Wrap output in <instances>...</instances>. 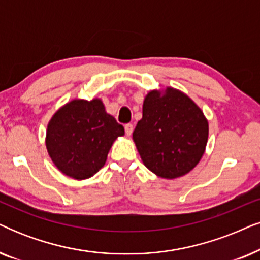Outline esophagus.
<instances>
[{
	"mask_svg": "<svg viewBox=\"0 0 260 260\" xmlns=\"http://www.w3.org/2000/svg\"><path fill=\"white\" fill-rule=\"evenodd\" d=\"M133 130H134L133 124H126V125H125V134L127 135V136H130V135L133 134Z\"/></svg>",
	"mask_w": 260,
	"mask_h": 260,
	"instance_id": "obj_1",
	"label": "esophagus"
}]
</instances>
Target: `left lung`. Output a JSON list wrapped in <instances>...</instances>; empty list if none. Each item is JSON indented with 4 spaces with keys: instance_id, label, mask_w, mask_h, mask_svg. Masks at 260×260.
Listing matches in <instances>:
<instances>
[{
    "instance_id": "8db88e82",
    "label": "left lung",
    "mask_w": 260,
    "mask_h": 260,
    "mask_svg": "<svg viewBox=\"0 0 260 260\" xmlns=\"http://www.w3.org/2000/svg\"><path fill=\"white\" fill-rule=\"evenodd\" d=\"M142 119L133 138L144 166L157 177L174 179L188 173L203 156L207 118L180 90H151L143 101Z\"/></svg>"
}]
</instances>
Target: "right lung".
Instances as JSON below:
<instances>
[{"label": "right lung", "mask_w": 260, "mask_h": 260, "mask_svg": "<svg viewBox=\"0 0 260 260\" xmlns=\"http://www.w3.org/2000/svg\"><path fill=\"white\" fill-rule=\"evenodd\" d=\"M124 127L105 111L103 101L75 99L53 114L46 130V149L63 174L77 180L93 177Z\"/></svg>", "instance_id": "obj_1"}]
</instances>
